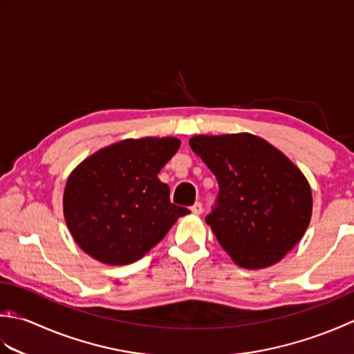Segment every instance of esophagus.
<instances>
[{"instance_id": "esophagus-1", "label": "esophagus", "mask_w": 354, "mask_h": 354, "mask_svg": "<svg viewBox=\"0 0 354 354\" xmlns=\"http://www.w3.org/2000/svg\"><path fill=\"white\" fill-rule=\"evenodd\" d=\"M202 209H204V207H202L201 202H196V204H194V205L192 207V213H194V214H201V213H202Z\"/></svg>"}]
</instances>
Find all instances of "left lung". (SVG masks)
Returning a JSON list of instances; mask_svg holds the SVG:
<instances>
[{"instance_id": "obj_1", "label": "left lung", "mask_w": 354, "mask_h": 354, "mask_svg": "<svg viewBox=\"0 0 354 354\" xmlns=\"http://www.w3.org/2000/svg\"><path fill=\"white\" fill-rule=\"evenodd\" d=\"M190 146L219 184L205 222L223 250L248 269L281 260L310 222L312 192L303 173L251 133L198 135Z\"/></svg>"}]
</instances>
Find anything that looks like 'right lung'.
I'll return each mask as SVG.
<instances>
[{
	"mask_svg": "<svg viewBox=\"0 0 354 354\" xmlns=\"http://www.w3.org/2000/svg\"><path fill=\"white\" fill-rule=\"evenodd\" d=\"M181 142L176 138L124 140L95 152L74 170L64 193V214L76 243L106 265H129L167 234L189 209L170 202L158 179Z\"/></svg>",
	"mask_w": 354,
	"mask_h": 354,
	"instance_id": "add662e5",
	"label": "right lung"
}]
</instances>
